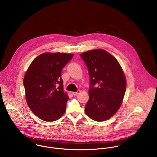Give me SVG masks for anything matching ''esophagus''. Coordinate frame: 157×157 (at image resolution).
Wrapping results in <instances>:
<instances>
[{
    "instance_id": "obj_1",
    "label": "esophagus",
    "mask_w": 157,
    "mask_h": 157,
    "mask_svg": "<svg viewBox=\"0 0 157 157\" xmlns=\"http://www.w3.org/2000/svg\"><path fill=\"white\" fill-rule=\"evenodd\" d=\"M80 92H81L80 90H78V91H76V92H72V94H73V95H74V96H76V95H78Z\"/></svg>"
}]
</instances>
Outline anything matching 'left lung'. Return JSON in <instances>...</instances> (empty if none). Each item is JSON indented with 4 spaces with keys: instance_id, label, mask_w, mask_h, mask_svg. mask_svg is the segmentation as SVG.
Here are the masks:
<instances>
[{
    "instance_id": "left-lung-1",
    "label": "left lung",
    "mask_w": 157,
    "mask_h": 157,
    "mask_svg": "<svg viewBox=\"0 0 157 157\" xmlns=\"http://www.w3.org/2000/svg\"><path fill=\"white\" fill-rule=\"evenodd\" d=\"M90 76L89 99L85 111L92 120L109 119L119 109L125 93V76L117 60L103 49L81 54Z\"/></svg>"
}]
</instances>
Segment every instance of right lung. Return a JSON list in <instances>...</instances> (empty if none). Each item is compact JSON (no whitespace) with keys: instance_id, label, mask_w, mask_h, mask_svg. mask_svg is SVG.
I'll return each mask as SVG.
<instances>
[{"instance_id":"right-lung-1","label":"right lung","mask_w":157,"mask_h":157,"mask_svg":"<svg viewBox=\"0 0 157 157\" xmlns=\"http://www.w3.org/2000/svg\"><path fill=\"white\" fill-rule=\"evenodd\" d=\"M73 56L65 53L41 54L25 73L23 85L27 104L44 121H57L66 111L69 97L63 91L61 71Z\"/></svg>"}]
</instances>
